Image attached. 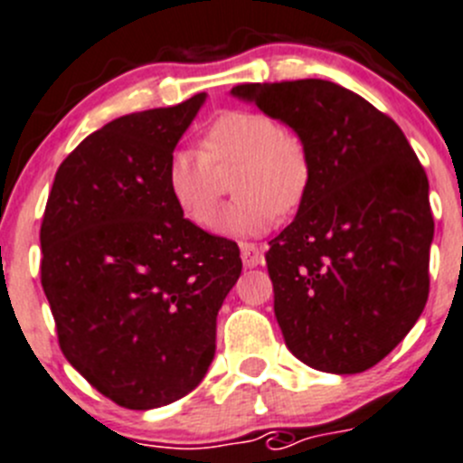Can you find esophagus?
I'll return each instance as SVG.
<instances>
[{
	"label": "esophagus",
	"instance_id": "esophagus-1",
	"mask_svg": "<svg viewBox=\"0 0 463 463\" xmlns=\"http://www.w3.org/2000/svg\"><path fill=\"white\" fill-rule=\"evenodd\" d=\"M240 253H241V262H244V267H258L265 262L262 251L256 244H251V241H241Z\"/></svg>",
	"mask_w": 463,
	"mask_h": 463
}]
</instances>
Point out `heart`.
I'll return each mask as SVG.
<instances>
[{
  "instance_id": "obj_1",
  "label": "heart",
  "mask_w": 463,
  "mask_h": 463,
  "mask_svg": "<svg viewBox=\"0 0 463 463\" xmlns=\"http://www.w3.org/2000/svg\"><path fill=\"white\" fill-rule=\"evenodd\" d=\"M240 164L232 180L237 201L222 219L231 235H258L290 214L310 187V157L304 141L262 111H226L212 120L203 137V153L173 150L166 162V187L183 217L212 228L222 207L217 168Z\"/></svg>"
}]
</instances>
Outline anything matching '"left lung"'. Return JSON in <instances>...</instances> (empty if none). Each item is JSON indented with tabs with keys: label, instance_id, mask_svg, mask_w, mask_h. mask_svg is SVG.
I'll return each mask as SVG.
<instances>
[{
	"label": "left lung",
	"instance_id": "obj_1",
	"mask_svg": "<svg viewBox=\"0 0 463 463\" xmlns=\"http://www.w3.org/2000/svg\"><path fill=\"white\" fill-rule=\"evenodd\" d=\"M235 98L290 125L310 157L295 222L269 241L274 313L288 349L356 374L392 352L430 295V183L392 118L326 80L240 84Z\"/></svg>",
	"mask_w": 463,
	"mask_h": 463
}]
</instances>
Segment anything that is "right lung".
I'll use <instances>...</instances> for the list:
<instances>
[{"label": "right lung", "instance_id": "right-lung-1", "mask_svg": "<svg viewBox=\"0 0 463 463\" xmlns=\"http://www.w3.org/2000/svg\"><path fill=\"white\" fill-rule=\"evenodd\" d=\"M205 93L111 120L54 175L41 283L63 356L118 407L192 392L214 358L217 315L241 274L235 241L173 203L166 162Z\"/></svg>", "mask_w": 463, "mask_h": 463}]
</instances>
